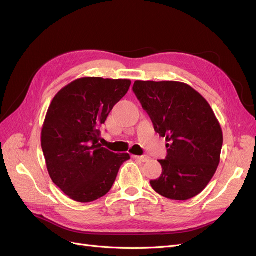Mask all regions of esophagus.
<instances>
[{
  "mask_svg": "<svg viewBox=\"0 0 256 256\" xmlns=\"http://www.w3.org/2000/svg\"><path fill=\"white\" fill-rule=\"evenodd\" d=\"M132 158L138 161H140V162H147L150 160V157H147V156H132Z\"/></svg>",
  "mask_w": 256,
  "mask_h": 256,
  "instance_id": "1",
  "label": "esophagus"
}]
</instances>
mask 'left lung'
I'll use <instances>...</instances> for the list:
<instances>
[{
  "label": "left lung",
  "instance_id": "obj_1",
  "mask_svg": "<svg viewBox=\"0 0 256 256\" xmlns=\"http://www.w3.org/2000/svg\"><path fill=\"white\" fill-rule=\"evenodd\" d=\"M134 92L148 113L154 131L166 138L162 174L150 180L160 196L186 200L200 194L220 162L223 134L207 100L177 81H136Z\"/></svg>",
  "mask_w": 256,
  "mask_h": 256
}]
</instances>
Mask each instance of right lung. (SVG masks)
I'll return each mask as SVG.
<instances>
[{"mask_svg":"<svg viewBox=\"0 0 256 256\" xmlns=\"http://www.w3.org/2000/svg\"><path fill=\"white\" fill-rule=\"evenodd\" d=\"M128 79L85 76L54 96L42 129V148L52 182L76 202L106 196L129 154H115L98 141L100 125L127 94Z\"/></svg>","mask_w":256,"mask_h":256,"instance_id":"obj_1","label":"right lung"}]
</instances>
